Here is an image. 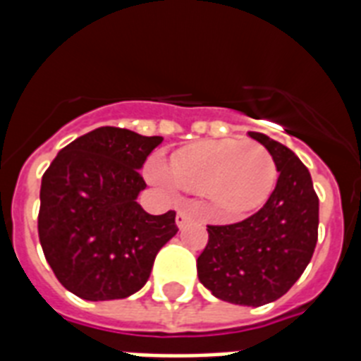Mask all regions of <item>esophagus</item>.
<instances>
[{"mask_svg":"<svg viewBox=\"0 0 361 361\" xmlns=\"http://www.w3.org/2000/svg\"><path fill=\"white\" fill-rule=\"evenodd\" d=\"M191 214L187 212V209H178V215H176V223H178V226H185L189 221H191Z\"/></svg>","mask_w":361,"mask_h":361,"instance_id":"obj_1","label":"esophagus"}]
</instances>
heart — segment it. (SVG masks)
<instances>
[{"instance_id":"1","label":"heart","mask_w":361,"mask_h":361,"mask_svg":"<svg viewBox=\"0 0 361 361\" xmlns=\"http://www.w3.org/2000/svg\"><path fill=\"white\" fill-rule=\"evenodd\" d=\"M169 176L181 187L206 191L223 215L247 214L268 198L277 166L258 142L206 140L172 155ZM153 178L161 180L153 170Z\"/></svg>"}]
</instances>
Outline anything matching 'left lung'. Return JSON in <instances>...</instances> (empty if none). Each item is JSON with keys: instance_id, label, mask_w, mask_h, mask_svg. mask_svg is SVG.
<instances>
[{"instance_id": "left-lung-1", "label": "left lung", "mask_w": 361, "mask_h": 361, "mask_svg": "<svg viewBox=\"0 0 361 361\" xmlns=\"http://www.w3.org/2000/svg\"><path fill=\"white\" fill-rule=\"evenodd\" d=\"M275 161L279 178L257 214L232 225H208L198 279L223 302L258 307L290 290L319 240V197L296 153L262 133H249Z\"/></svg>"}]
</instances>
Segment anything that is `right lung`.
<instances>
[{
  "label": "right lung",
  "mask_w": 361,
  "mask_h": 361,
  "mask_svg": "<svg viewBox=\"0 0 361 361\" xmlns=\"http://www.w3.org/2000/svg\"><path fill=\"white\" fill-rule=\"evenodd\" d=\"M163 136L99 127L56 155L41 181L39 241L61 285L90 302L121 300L146 285L159 249L176 236V212L136 202L142 164Z\"/></svg>",
  "instance_id": "add662e5"
}]
</instances>
